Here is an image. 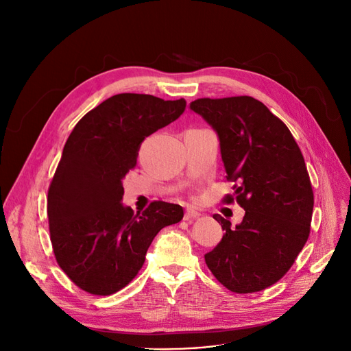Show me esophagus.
Wrapping results in <instances>:
<instances>
[{"instance_id": "34e87169", "label": "esophagus", "mask_w": 351, "mask_h": 351, "mask_svg": "<svg viewBox=\"0 0 351 351\" xmlns=\"http://www.w3.org/2000/svg\"><path fill=\"white\" fill-rule=\"evenodd\" d=\"M199 215H200V213L196 212L195 209H186V210H185V217H183V219H185V220H192V219L197 217Z\"/></svg>"}]
</instances>
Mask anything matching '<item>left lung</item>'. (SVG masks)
I'll return each mask as SVG.
<instances>
[{"label":"left lung","instance_id":"obj_1","mask_svg":"<svg viewBox=\"0 0 351 351\" xmlns=\"http://www.w3.org/2000/svg\"><path fill=\"white\" fill-rule=\"evenodd\" d=\"M217 132L233 200L245 209L241 225L213 215L225 234L205 254L215 278L234 293H254L279 282L310 234L311 182L289 128L252 97L199 98L191 102Z\"/></svg>","mask_w":351,"mask_h":351}]
</instances>
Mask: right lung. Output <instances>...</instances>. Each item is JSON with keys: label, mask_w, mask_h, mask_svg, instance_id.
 Listing matches in <instances>:
<instances>
[{"label": "right lung", "mask_w": 351, "mask_h": 351, "mask_svg": "<svg viewBox=\"0 0 351 351\" xmlns=\"http://www.w3.org/2000/svg\"><path fill=\"white\" fill-rule=\"evenodd\" d=\"M186 101L118 94L75 125L48 189L55 259L80 289L109 296L134 280L160 229L180 222L179 205L155 200L142 213L121 204L122 180L146 136L178 119Z\"/></svg>", "instance_id": "right-lung-1"}]
</instances>
